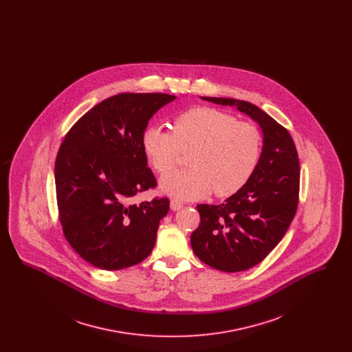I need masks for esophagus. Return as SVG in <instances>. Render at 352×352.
<instances>
[{
	"label": "esophagus",
	"instance_id": "34e87169",
	"mask_svg": "<svg viewBox=\"0 0 352 352\" xmlns=\"http://www.w3.org/2000/svg\"><path fill=\"white\" fill-rule=\"evenodd\" d=\"M170 207H171L173 211H178V210H181V208L184 207V203L181 201H178V199H171V201H170Z\"/></svg>",
	"mask_w": 352,
	"mask_h": 352
}]
</instances>
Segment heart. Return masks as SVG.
<instances>
[{"label": "heart", "mask_w": 352, "mask_h": 352, "mask_svg": "<svg viewBox=\"0 0 352 352\" xmlns=\"http://www.w3.org/2000/svg\"><path fill=\"white\" fill-rule=\"evenodd\" d=\"M261 133L256 125L208 107L186 111L171 122V134L148 126L141 135L142 151L151 168L166 174L179 151H190V168L164 175L160 188L170 197L194 201L210 195L226 198L251 179L261 155Z\"/></svg>", "instance_id": "obj_1"}]
</instances>
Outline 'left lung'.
<instances>
[{
	"mask_svg": "<svg viewBox=\"0 0 352 352\" xmlns=\"http://www.w3.org/2000/svg\"><path fill=\"white\" fill-rule=\"evenodd\" d=\"M236 107L261 128L263 151L247 184L221 204H198L199 227L191 247L204 264L221 272H241L261 263L286 234L296 215L300 161L292 135L248 101L206 98Z\"/></svg>",
	"mask_w": 352,
	"mask_h": 352,
	"instance_id": "8db88e82",
	"label": "left lung"
}]
</instances>
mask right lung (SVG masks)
Wrapping results in <instances>:
<instances>
[{
	"label": "right lung",
	"instance_id": "right-lung-1",
	"mask_svg": "<svg viewBox=\"0 0 352 352\" xmlns=\"http://www.w3.org/2000/svg\"><path fill=\"white\" fill-rule=\"evenodd\" d=\"M174 99L166 94L108 98L78 120L59 148L55 187L63 234L96 268L132 267L154 248L170 201L132 199L157 186L141 135L153 115Z\"/></svg>",
	"mask_w": 352,
	"mask_h": 352
}]
</instances>
